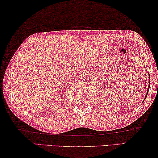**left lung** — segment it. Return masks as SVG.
<instances>
[{
  "mask_svg": "<svg viewBox=\"0 0 158 158\" xmlns=\"http://www.w3.org/2000/svg\"><path fill=\"white\" fill-rule=\"evenodd\" d=\"M149 81H150V77H149ZM149 88H148V89H147V94H146V97H147V93H148V91H149ZM146 97H145V99H146Z\"/></svg>",
  "mask_w": 158,
  "mask_h": 158,
  "instance_id": "obj_1",
  "label": "left lung"
}]
</instances>
